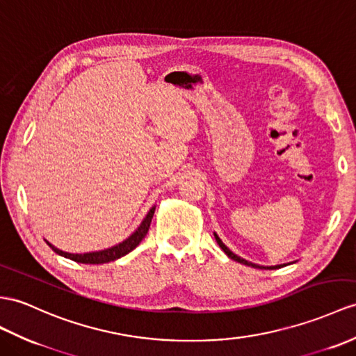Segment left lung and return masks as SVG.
Returning a JSON list of instances; mask_svg holds the SVG:
<instances>
[{
	"label": "left lung",
	"mask_w": 356,
	"mask_h": 356,
	"mask_svg": "<svg viewBox=\"0 0 356 356\" xmlns=\"http://www.w3.org/2000/svg\"><path fill=\"white\" fill-rule=\"evenodd\" d=\"M214 238H216V241H218V245L222 248V250L225 254H227L231 259H234V261H237V263H240V264H245V266H249V267H254V268H267V270H273V268H281V267H284V266H287V264H276V266H259V264H254V263H250V261H248V259H245V258H241V257H238V255H236L232 252V250H229L228 248H227V245L223 243V241L219 238V236L218 234L214 232ZM290 264V263H289Z\"/></svg>",
	"instance_id": "1"
}]
</instances>
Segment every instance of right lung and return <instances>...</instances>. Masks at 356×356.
Segmentation results:
<instances>
[{
	"label": "right lung",
	"mask_w": 356,
	"mask_h": 356,
	"mask_svg": "<svg viewBox=\"0 0 356 356\" xmlns=\"http://www.w3.org/2000/svg\"><path fill=\"white\" fill-rule=\"evenodd\" d=\"M154 211H155V205L148 211V214L145 216V219L142 220L140 225H138V228L131 234V236L125 238L124 241H120V243L111 246V248H107V249H102V250H95V252H86V254H69V252H65V250L57 249L56 246L51 245L48 240H45V241L56 254L72 259V261H75V263H83V264L110 263V261H115V259H118L120 257L129 254L134 248L138 246V243H140L146 234H148Z\"/></svg>",
	"instance_id": "right-lung-1"
}]
</instances>
